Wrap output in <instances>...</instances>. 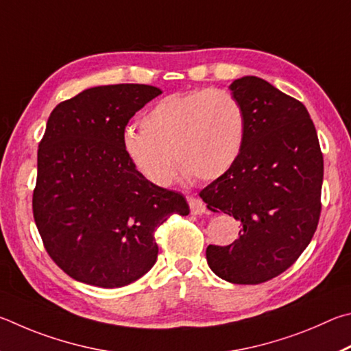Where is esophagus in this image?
<instances>
[{
	"mask_svg": "<svg viewBox=\"0 0 351 351\" xmlns=\"http://www.w3.org/2000/svg\"><path fill=\"white\" fill-rule=\"evenodd\" d=\"M186 200L189 204V210H191L193 214H202V213L206 211L205 202L199 199V197H195V195H188Z\"/></svg>",
	"mask_w": 351,
	"mask_h": 351,
	"instance_id": "esophagus-1",
	"label": "esophagus"
}]
</instances>
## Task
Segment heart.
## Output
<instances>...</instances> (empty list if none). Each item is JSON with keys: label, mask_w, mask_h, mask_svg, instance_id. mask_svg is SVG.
<instances>
[{"label": "heart", "mask_w": 351, "mask_h": 351, "mask_svg": "<svg viewBox=\"0 0 351 351\" xmlns=\"http://www.w3.org/2000/svg\"><path fill=\"white\" fill-rule=\"evenodd\" d=\"M245 112L226 89H197L162 98L140 120L141 131L126 129L123 147L146 180L168 185L176 163L183 176L216 180L242 152Z\"/></svg>", "instance_id": "1"}]
</instances>
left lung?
I'll return each instance as SVG.
<instances>
[{
  "instance_id": "left-lung-1",
  "label": "left lung",
  "mask_w": 351,
  "mask_h": 351,
  "mask_svg": "<svg viewBox=\"0 0 351 351\" xmlns=\"http://www.w3.org/2000/svg\"><path fill=\"white\" fill-rule=\"evenodd\" d=\"M230 89L247 123L242 152L200 197L242 230L231 245H210L206 261L223 280L257 285L290 268L315 236L324 157L308 110L296 98L257 77L234 80Z\"/></svg>"
}]
</instances>
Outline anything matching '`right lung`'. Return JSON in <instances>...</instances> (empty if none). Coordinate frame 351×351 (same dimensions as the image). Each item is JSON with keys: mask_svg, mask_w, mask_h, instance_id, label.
I'll return each mask as SVG.
<instances>
[{"mask_svg": "<svg viewBox=\"0 0 351 351\" xmlns=\"http://www.w3.org/2000/svg\"><path fill=\"white\" fill-rule=\"evenodd\" d=\"M160 94L147 84L97 86L49 117L32 211L47 254L72 279L132 284L157 261V226L189 214L185 197L146 180L123 147L129 120Z\"/></svg>", "mask_w": 351, "mask_h": 351, "instance_id": "add662e5", "label": "right lung"}]
</instances>
